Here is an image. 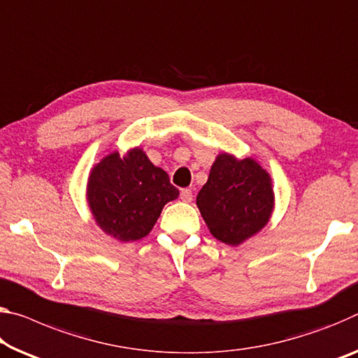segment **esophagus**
I'll return each instance as SVG.
<instances>
[{
	"label": "esophagus",
	"mask_w": 358,
	"mask_h": 358,
	"mask_svg": "<svg viewBox=\"0 0 358 358\" xmlns=\"http://www.w3.org/2000/svg\"><path fill=\"white\" fill-rule=\"evenodd\" d=\"M180 199L183 201V202H191L192 201V191L191 189H181V192H180Z\"/></svg>",
	"instance_id": "1"
}]
</instances>
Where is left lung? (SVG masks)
Returning <instances> with one entry per match:
<instances>
[{"instance_id": "1", "label": "left lung", "mask_w": 358, "mask_h": 358, "mask_svg": "<svg viewBox=\"0 0 358 358\" xmlns=\"http://www.w3.org/2000/svg\"><path fill=\"white\" fill-rule=\"evenodd\" d=\"M196 203L215 239L241 245L268 224L274 210L272 180L255 159L221 152Z\"/></svg>"}]
</instances>
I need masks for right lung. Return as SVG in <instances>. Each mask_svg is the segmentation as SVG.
<instances>
[{
    "instance_id": "add662e5",
    "label": "right lung",
    "mask_w": 358,
    "mask_h": 358,
    "mask_svg": "<svg viewBox=\"0 0 358 358\" xmlns=\"http://www.w3.org/2000/svg\"><path fill=\"white\" fill-rule=\"evenodd\" d=\"M180 191L141 148L121 157L113 151L90 170L87 203L105 234L121 242L148 236L167 202Z\"/></svg>"
}]
</instances>
